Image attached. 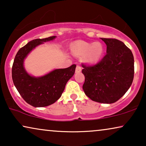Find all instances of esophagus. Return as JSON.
Wrapping results in <instances>:
<instances>
[{
    "instance_id": "obj_1",
    "label": "esophagus",
    "mask_w": 146,
    "mask_h": 146,
    "mask_svg": "<svg viewBox=\"0 0 146 146\" xmlns=\"http://www.w3.org/2000/svg\"><path fill=\"white\" fill-rule=\"evenodd\" d=\"M82 70V67L80 65H77L76 68V72H80Z\"/></svg>"
}]
</instances>
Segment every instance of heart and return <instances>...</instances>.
I'll use <instances>...</instances> for the list:
<instances>
[{"label": "heart", "instance_id": "1", "mask_svg": "<svg viewBox=\"0 0 146 146\" xmlns=\"http://www.w3.org/2000/svg\"><path fill=\"white\" fill-rule=\"evenodd\" d=\"M72 51L78 56H82L86 54V61L93 64L97 62L101 58L104 53V46L102 44L99 42L90 43L79 40L76 42L73 45Z\"/></svg>", "mask_w": 146, "mask_h": 146}]
</instances>
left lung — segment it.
<instances>
[{
  "mask_svg": "<svg viewBox=\"0 0 146 146\" xmlns=\"http://www.w3.org/2000/svg\"><path fill=\"white\" fill-rule=\"evenodd\" d=\"M107 46L106 54L94 65L82 64L85 76L83 90L92 100L112 104L131 86L134 76V59L131 50L115 38H101Z\"/></svg>",
  "mask_w": 146,
  "mask_h": 146,
  "instance_id": "left-lung-1",
  "label": "left lung"
}]
</instances>
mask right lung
<instances>
[{"mask_svg": "<svg viewBox=\"0 0 146 146\" xmlns=\"http://www.w3.org/2000/svg\"><path fill=\"white\" fill-rule=\"evenodd\" d=\"M55 36L35 39L18 51L12 67L13 83L22 98L34 107H45L52 104L62 96L67 82L75 72L76 65L67 68L56 69L44 76H30L24 68V59L38 45L54 39Z\"/></svg>", "mask_w": 146, "mask_h": 146, "instance_id": "1", "label": "right lung"}]
</instances>
